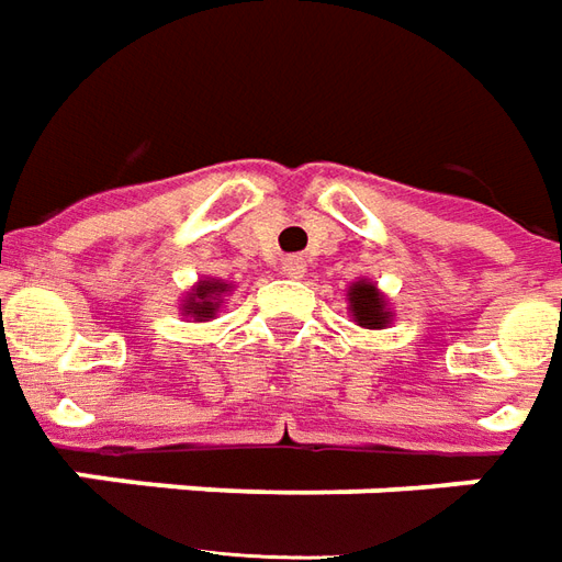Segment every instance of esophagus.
Segmentation results:
<instances>
[{"mask_svg": "<svg viewBox=\"0 0 562 562\" xmlns=\"http://www.w3.org/2000/svg\"><path fill=\"white\" fill-rule=\"evenodd\" d=\"M282 273L285 277H292V280H297V277H304V270H307V265H304V258H297V255H292V258H285L282 261Z\"/></svg>", "mask_w": 562, "mask_h": 562, "instance_id": "34e87169", "label": "esophagus"}]
</instances>
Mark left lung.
<instances>
[{
	"instance_id": "obj_1",
	"label": "left lung",
	"mask_w": 562,
	"mask_h": 562,
	"mask_svg": "<svg viewBox=\"0 0 562 562\" xmlns=\"http://www.w3.org/2000/svg\"><path fill=\"white\" fill-rule=\"evenodd\" d=\"M349 310H352V316L362 328H383L390 322L386 301H383V294L376 292L374 282H356L349 289Z\"/></svg>"
}]
</instances>
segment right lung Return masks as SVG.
<instances>
[{"label":"right lung","mask_w":562,"mask_h":562,"mask_svg":"<svg viewBox=\"0 0 562 562\" xmlns=\"http://www.w3.org/2000/svg\"><path fill=\"white\" fill-rule=\"evenodd\" d=\"M231 285H225V282L218 280H203L194 289V294L188 297L186 304V316H194V319H213V313L218 310V304H222V294L227 292Z\"/></svg>","instance_id":"add662e5"}]
</instances>
